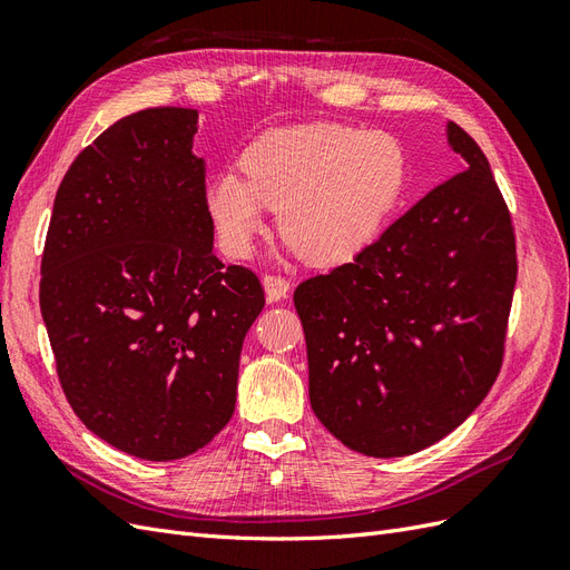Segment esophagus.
<instances>
[{"mask_svg":"<svg viewBox=\"0 0 570 570\" xmlns=\"http://www.w3.org/2000/svg\"><path fill=\"white\" fill-rule=\"evenodd\" d=\"M264 292L268 302H281L289 292V281L283 275H264Z\"/></svg>","mask_w":570,"mask_h":570,"instance_id":"obj_1","label":"esophagus"}]
</instances>
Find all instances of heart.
<instances>
[{"instance_id":"1","label":"heart","mask_w":570,"mask_h":570,"mask_svg":"<svg viewBox=\"0 0 570 570\" xmlns=\"http://www.w3.org/2000/svg\"><path fill=\"white\" fill-rule=\"evenodd\" d=\"M245 178L223 170L206 185V212L228 254L245 258L275 209L287 249L335 266L381 233L404 187L406 159L387 132L302 126L266 132L243 154Z\"/></svg>"}]
</instances>
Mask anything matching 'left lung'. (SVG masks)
Segmentation results:
<instances>
[{
	"mask_svg": "<svg viewBox=\"0 0 570 570\" xmlns=\"http://www.w3.org/2000/svg\"><path fill=\"white\" fill-rule=\"evenodd\" d=\"M465 161L352 264L304 281L295 306L316 419L350 450L416 454L456 430L502 366L515 239L485 154L456 124Z\"/></svg>",
	"mask_w": 570,
	"mask_h": 570,
	"instance_id": "obj_1",
	"label": "left lung"
}]
</instances>
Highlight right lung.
<instances>
[{
    "label": "right lung",
    "instance_id": "obj_1",
    "mask_svg": "<svg viewBox=\"0 0 570 570\" xmlns=\"http://www.w3.org/2000/svg\"><path fill=\"white\" fill-rule=\"evenodd\" d=\"M197 109L116 120L63 176L40 308L68 404L145 461L209 444L235 411L239 352L264 289L214 254Z\"/></svg>",
    "mask_w": 570,
    "mask_h": 570
}]
</instances>
